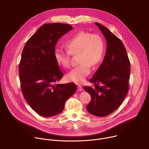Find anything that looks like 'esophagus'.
<instances>
[{
	"mask_svg": "<svg viewBox=\"0 0 149 149\" xmlns=\"http://www.w3.org/2000/svg\"><path fill=\"white\" fill-rule=\"evenodd\" d=\"M77 89H78V91H82V88L81 86H78V88Z\"/></svg>",
	"mask_w": 149,
	"mask_h": 149,
	"instance_id": "34e87169",
	"label": "esophagus"
}]
</instances>
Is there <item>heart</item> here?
Segmentation results:
<instances>
[{"label": "heart", "mask_w": 149, "mask_h": 149, "mask_svg": "<svg viewBox=\"0 0 149 149\" xmlns=\"http://www.w3.org/2000/svg\"><path fill=\"white\" fill-rule=\"evenodd\" d=\"M68 51L56 48L54 51L55 61L59 65L67 68L70 65L71 54L78 55L79 65L73 68L66 76L68 81L82 84L91 73V65L95 66L102 59L105 42L98 34L80 31L65 42Z\"/></svg>", "instance_id": "b5f03b06"}]
</instances>
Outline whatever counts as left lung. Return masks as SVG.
I'll list each match as a JSON object with an SVG mask.
<instances>
[{
  "instance_id": "obj_1",
  "label": "left lung",
  "mask_w": 149,
  "mask_h": 149,
  "mask_svg": "<svg viewBox=\"0 0 149 149\" xmlns=\"http://www.w3.org/2000/svg\"><path fill=\"white\" fill-rule=\"evenodd\" d=\"M95 24L106 39L107 50L102 63L90 80L94 87L85 86L84 89L91 97L87 111L105 117L120 107L129 91L130 62L121 40L107 28Z\"/></svg>"
}]
</instances>
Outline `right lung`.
Listing matches in <instances>:
<instances>
[{
  "label": "right lung",
  "mask_w": 149,
  "mask_h": 149,
  "mask_svg": "<svg viewBox=\"0 0 149 149\" xmlns=\"http://www.w3.org/2000/svg\"><path fill=\"white\" fill-rule=\"evenodd\" d=\"M72 29L68 24H44L24 48L19 65L21 90L30 107L42 117L61 113L66 101L77 90L72 82L56 84L63 74L54 57L55 44Z\"/></svg>",
  "instance_id": "right-lung-1"
}]
</instances>
